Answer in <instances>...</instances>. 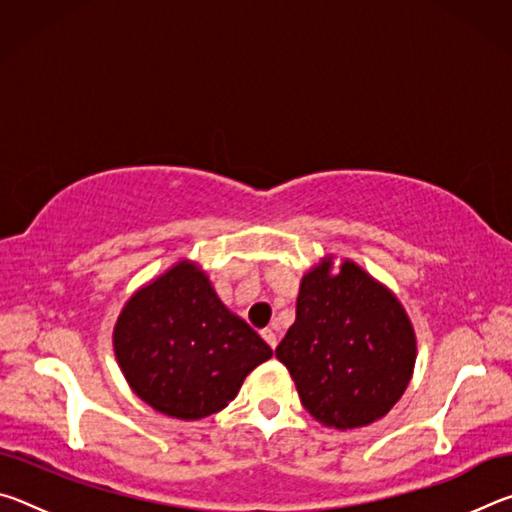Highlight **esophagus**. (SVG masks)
Returning <instances> with one entry per match:
<instances>
[{"label":"esophagus","instance_id":"1","mask_svg":"<svg viewBox=\"0 0 512 512\" xmlns=\"http://www.w3.org/2000/svg\"><path fill=\"white\" fill-rule=\"evenodd\" d=\"M262 336H264V341H266L268 345H271V350H275V348H277V336H275L273 329H264Z\"/></svg>","mask_w":512,"mask_h":512}]
</instances>
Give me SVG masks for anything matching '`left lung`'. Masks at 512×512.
<instances>
[{"label":"left lung","mask_w":512,"mask_h":512,"mask_svg":"<svg viewBox=\"0 0 512 512\" xmlns=\"http://www.w3.org/2000/svg\"><path fill=\"white\" fill-rule=\"evenodd\" d=\"M300 402L318 422L357 429L393 409L415 366V332L404 307L359 264L325 257L305 273L296 323L275 348Z\"/></svg>","instance_id":"left-lung-1"}]
</instances>
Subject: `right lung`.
<instances>
[{
  "mask_svg": "<svg viewBox=\"0 0 512 512\" xmlns=\"http://www.w3.org/2000/svg\"><path fill=\"white\" fill-rule=\"evenodd\" d=\"M112 345L135 395L178 420L225 409L250 372L273 357L194 262L173 264L133 293L117 318Z\"/></svg>",
  "mask_w": 512,
  "mask_h": 512,
  "instance_id": "obj_1",
  "label": "right lung"
}]
</instances>
